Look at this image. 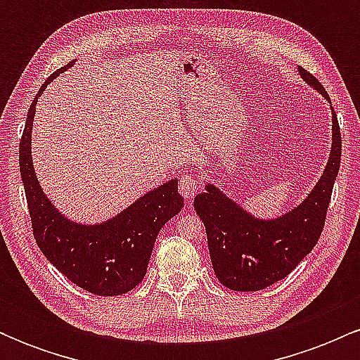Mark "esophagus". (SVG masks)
<instances>
[{"label": "esophagus", "instance_id": "esophagus-1", "mask_svg": "<svg viewBox=\"0 0 360 360\" xmlns=\"http://www.w3.org/2000/svg\"><path fill=\"white\" fill-rule=\"evenodd\" d=\"M200 188L201 186H200V181H198V177H194L191 174H186L181 177L179 193L184 200H193V198L196 196V193L200 191Z\"/></svg>", "mask_w": 360, "mask_h": 360}]
</instances>
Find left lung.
<instances>
[{
  "label": "left lung",
  "instance_id": "left-lung-1",
  "mask_svg": "<svg viewBox=\"0 0 360 360\" xmlns=\"http://www.w3.org/2000/svg\"><path fill=\"white\" fill-rule=\"evenodd\" d=\"M301 79L326 101L328 94L315 76L298 68ZM332 110V147L318 183L300 205L274 218H260L242 208L218 186L206 183L194 198V210L205 223L213 271L225 288L260 291L284 279L311 252L325 225L326 210L342 155V137Z\"/></svg>",
  "mask_w": 360,
  "mask_h": 360
}]
</instances>
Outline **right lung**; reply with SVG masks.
Instances as JSON below:
<instances>
[{"label":"right lung","mask_w":360,"mask_h":360,"mask_svg":"<svg viewBox=\"0 0 360 360\" xmlns=\"http://www.w3.org/2000/svg\"><path fill=\"white\" fill-rule=\"evenodd\" d=\"M72 64L74 60L53 72L28 108L20 140V174L34 237L49 262L71 283L93 295L118 296L131 291L143 279L157 235L183 210L184 200L177 193L174 177L100 223L74 221L49 200L37 179L32 160L35 106L47 84L72 68Z\"/></svg>","instance_id":"add662e5"}]
</instances>
